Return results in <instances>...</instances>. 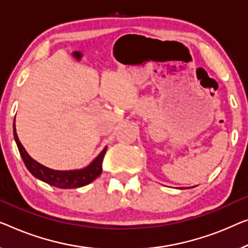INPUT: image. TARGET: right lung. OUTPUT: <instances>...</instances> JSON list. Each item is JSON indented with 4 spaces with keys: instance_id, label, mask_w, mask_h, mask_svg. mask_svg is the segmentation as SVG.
Wrapping results in <instances>:
<instances>
[{
    "instance_id": "1",
    "label": "right lung",
    "mask_w": 248,
    "mask_h": 248,
    "mask_svg": "<svg viewBox=\"0 0 248 248\" xmlns=\"http://www.w3.org/2000/svg\"><path fill=\"white\" fill-rule=\"evenodd\" d=\"M14 138H16V145L18 148V151H20L22 159H23L25 166H27V168L29 169V171L38 179L51 185V186L63 188V189L79 188L92 183L98 176L101 175L102 159L107 151V147L87 168L80 169V170L60 171L44 167V166L39 164V162H36L35 160H33L32 158L29 156L28 153L24 149V147L22 146V143L17 138L16 131V124H14Z\"/></svg>"
}]
</instances>
